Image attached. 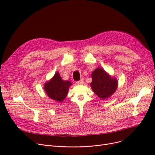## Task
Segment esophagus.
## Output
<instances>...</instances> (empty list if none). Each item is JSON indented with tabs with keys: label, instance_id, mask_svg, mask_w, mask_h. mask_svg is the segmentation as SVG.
<instances>
[{
	"label": "esophagus",
	"instance_id": "1",
	"mask_svg": "<svg viewBox=\"0 0 155 155\" xmlns=\"http://www.w3.org/2000/svg\"><path fill=\"white\" fill-rule=\"evenodd\" d=\"M83 82H84V79H83V78H81L80 80L77 81V83L78 84V85H82V84H83Z\"/></svg>",
	"mask_w": 155,
	"mask_h": 155
}]
</instances>
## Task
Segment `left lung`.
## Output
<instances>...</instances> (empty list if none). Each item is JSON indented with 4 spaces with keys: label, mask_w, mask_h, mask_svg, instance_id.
Listing matches in <instances>:
<instances>
[{
    "label": "left lung",
    "mask_w": 155,
    "mask_h": 155,
    "mask_svg": "<svg viewBox=\"0 0 155 155\" xmlns=\"http://www.w3.org/2000/svg\"><path fill=\"white\" fill-rule=\"evenodd\" d=\"M92 79L91 87L92 91L101 100L109 97L118 87L117 79L111 77L101 68L94 70Z\"/></svg>",
    "instance_id": "1"
}]
</instances>
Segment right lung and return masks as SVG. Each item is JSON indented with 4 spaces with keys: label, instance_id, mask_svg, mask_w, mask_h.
<instances>
[{
    "label": "right lung",
    "instance_id": "1",
    "mask_svg": "<svg viewBox=\"0 0 155 155\" xmlns=\"http://www.w3.org/2000/svg\"><path fill=\"white\" fill-rule=\"evenodd\" d=\"M71 85L72 83L63 80L58 72L50 81L45 83L44 89L46 94L51 99L61 102L67 96L68 88Z\"/></svg>",
    "mask_w": 155,
    "mask_h": 155
}]
</instances>
